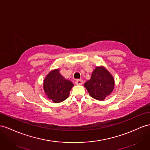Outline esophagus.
<instances>
[{
	"mask_svg": "<svg viewBox=\"0 0 150 150\" xmlns=\"http://www.w3.org/2000/svg\"><path fill=\"white\" fill-rule=\"evenodd\" d=\"M75 83H76V85H79V86L82 85V83H83V80H81V79L76 80V81H75Z\"/></svg>",
	"mask_w": 150,
	"mask_h": 150,
	"instance_id": "obj_1",
	"label": "esophagus"
}]
</instances>
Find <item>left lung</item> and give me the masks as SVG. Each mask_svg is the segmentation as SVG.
Returning a JSON list of instances; mask_svg holds the SVG:
<instances>
[{
  "mask_svg": "<svg viewBox=\"0 0 150 150\" xmlns=\"http://www.w3.org/2000/svg\"><path fill=\"white\" fill-rule=\"evenodd\" d=\"M115 80L110 71L103 66L96 67L91 79L84 83L92 98L103 101L110 96L115 87Z\"/></svg>",
  "mask_w": 150,
  "mask_h": 150,
  "instance_id": "8db88e82",
  "label": "left lung"
}]
</instances>
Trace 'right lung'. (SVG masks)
Listing matches in <instances>:
<instances>
[{"label": "right lung", "instance_id": "right-lung-1", "mask_svg": "<svg viewBox=\"0 0 150 150\" xmlns=\"http://www.w3.org/2000/svg\"><path fill=\"white\" fill-rule=\"evenodd\" d=\"M73 87L74 83L61 75L59 68L50 71L43 82L45 96L55 103H61L68 98Z\"/></svg>", "mask_w": 150, "mask_h": 150}]
</instances>
